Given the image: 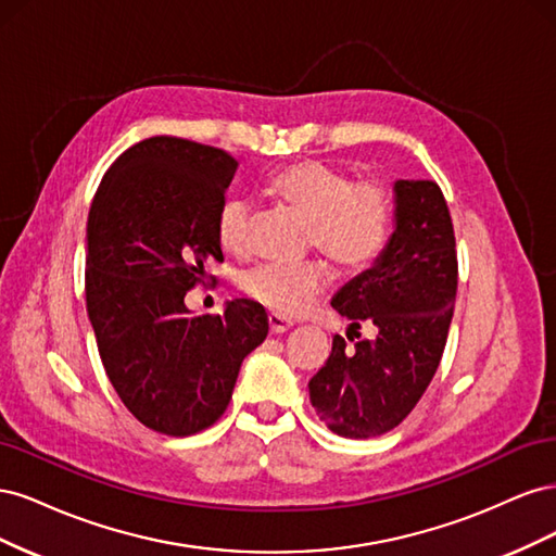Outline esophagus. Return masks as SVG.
Here are the masks:
<instances>
[{"mask_svg": "<svg viewBox=\"0 0 556 556\" xmlns=\"http://www.w3.org/2000/svg\"><path fill=\"white\" fill-rule=\"evenodd\" d=\"M294 323L288 317H282L280 313H268V327H271L274 333H285Z\"/></svg>", "mask_w": 556, "mask_h": 556, "instance_id": "1", "label": "esophagus"}]
</instances>
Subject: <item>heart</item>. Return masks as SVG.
<instances>
[{
  "instance_id": "obj_1",
  "label": "heart",
  "mask_w": 556,
  "mask_h": 556,
  "mask_svg": "<svg viewBox=\"0 0 556 556\" xmlns=\"http://www.w3.org/2000/svg\"><path fill=\"white\" fill-rule=\"evenodd\" d=\"M268 192L308 217V245L319 248L345 271L371 266L392 231V194L378 180L352 182L341 166L301 160L268 176ZM217 241L233 255L250 248L252 211L243 199H227L217 213ZM323 262L262 264L243 276V290L280 315H304L327 290Z\"/></svg>"
}]
</instances>
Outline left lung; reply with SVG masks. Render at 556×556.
<instances>
[{"instance_id": "obj_1", "label": "left lung", "mask_w": 556, "mask_h": 556, "mask_svg": "<svg viewBox=\"0 0 556 556\" xmlns=\"http://www.w3.org/2000/svg\"><path fill=\"white\" fill-rule=\"evenodd\" d=\"M394 206L380 257L331 299L350 329L376 325V341L348 350L333 336L329 359L308 382L319 419L345 439L392 431L417 406L441 364L457 299L454 229L439 185L396 180Z\"/></svg>"}]
</instances>
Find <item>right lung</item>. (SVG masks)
Segmentation results:
<instances>
[{"label":"right lung","instance_id":"right-lung-1","mask_svg":"<svg viewBox=\"0 0 556 556\" xmlns=\"http://www.w3.org/2000/svg\"><path fill=\"white\" fill-rule=\"evenodd\" d=\"M239 162L176 137L134 143L104 174L86 239V301L113 390L148 429L190 435L227 410L268 333L262 304L194 315L185 294L223 262L217 213Z\"/></svg>","mask_w":556,"mask_h":556}]
</instances>
